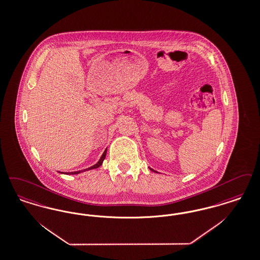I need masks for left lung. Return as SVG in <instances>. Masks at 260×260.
Wrapping results in <instances>:
<instances>
[{
  "instance_id": "left-lung-1",
  "label": "left lung",
  "mask_w": 260,
  "mask_h": 260,
  "mask_svg": "<svg viewBox=\"0 0 260 260\" xmlns=\"http://www.w3.org/2000/svg\"><path fill=\"white\" fill-rule=\"evenodd\" d=\"M150 169H151L152 171H154V172H156V171H155V170H154V169H152V168H150Z\"/></svg>"
}]
</instances>
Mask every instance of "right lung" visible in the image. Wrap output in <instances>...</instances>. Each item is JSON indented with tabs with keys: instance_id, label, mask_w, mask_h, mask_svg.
Segmentation results:
<instances>
[{
	"instance_id": "obj_1",
	"label": "right lung",
	"mask_w": 260,
	"mask_h": 260,
	"mask_svg": "<svg viewBox=\"0 0 260 260\" xmlns=\"http://www.w3.org/2000/svg\"><path fill=\"white\" fill-rule=\"evenodd\" d=\"M106 152H107V149H105V151L104 152V154H103V156H101V158H100V160L93 166V167H89V168H86V169H83V170H79V171H74V172H69V173H67L66 172V174H79V173H81V172H84V171H87V170H91V169H94V168H98V167H101L102 165H103V162H104V158H105V156H106Z\"/></svg>"
}]
</instances>
